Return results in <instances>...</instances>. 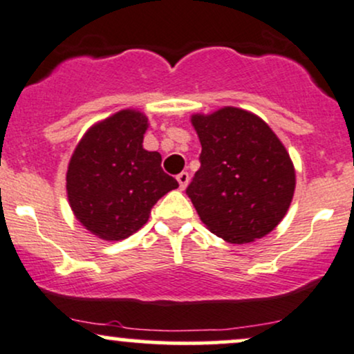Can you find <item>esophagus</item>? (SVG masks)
Listing matches in <instances>:
<instances>
[{"mask_svg": "<svg viewBox=\"0 0 354 354\" xmlns=\"http://www.w3.org/2000/svg\"><path fill=\"white\" fill-rule=\"evenodd\" d=\"M189 180H190V177H189V174L187 172H180L177 176V182H178V187H180V190H184L185 187H187V184H189Z\"/></svg>", "mask_w": 354, "mask_h": 354, "instance_id": "esophagus-1", "label": "esophagus"}]
</instances>
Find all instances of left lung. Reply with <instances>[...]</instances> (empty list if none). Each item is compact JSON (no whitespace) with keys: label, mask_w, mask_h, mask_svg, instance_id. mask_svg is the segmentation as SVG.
<instances>
[{"label":"left lung","mask_w":354,"mask_h":354,"mask_svg":"<svg viewBox=\"0 0 354 354\" xmlns=\"http://www.w3.org/2000/svg\"><path fill=\"white\" fill-rule=\"evenodd\" d=\"M202 145L201 169L187 187L198 217L228 243H250L283 220L293 201V162L259 115L222 107L190 119Z\"/></svg>","instance_id":"left-lung-1"}]
</instances>
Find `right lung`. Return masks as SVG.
<instances>
[{"instance_id":"1","label":"right lung","mask_w":354,"mask_h":354,"mask_svg":"<svg viewBox=\"0 0 354 354\" xmlns=\"http://www.w3.org/2000/svg\"><path fill=\"white\" fill-rule=\"evenodd\" d=\"M149 119L122 109L86 131L66 172L68 201L81 225L119 242L147 223L151 209L178 184L160 167L159 152L142 147Z\"/></svg>"}]
</instances>
